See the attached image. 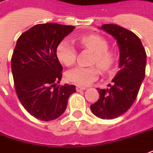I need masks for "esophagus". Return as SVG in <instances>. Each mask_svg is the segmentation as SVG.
<instances>
[{
    "label": "esophagus",
    "instance_id": "obj_1",
    "mask_svg": "<svg viewBox=\"0 0 153 153\" xmlns=\"http://www.w3.org/2000/svg\"><path fill=\"white\" fill-rule=\"evenodd\" d=\"M76 91H81L86 90L87 88H86L85 87H82V86H76Z\"/></svg>",
    "mask_w": 153,
    "mask_h": 153
}]
</instances>
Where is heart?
Instances as JSON below:
<instances>
[{
  "label": "heart",
  "instance_id": "heart-1",
  "mask_svg": "<svg viewBox=\"0 0 153 153\" xmlns=\"http://www.w3.org/2000/svg\"><path fill=\"white\" fill-rule=\"evenodd\" d=\"M78 44L83 49L93 52L91 64L97 65L103 71H107L112 67L115 62V54L112 51L108 50V43L106 39L97 35H88L80 37ZM56 53L59 62L66 66H71L76 61V52L74 46L66 40L60 42ZM99 73L100 71L96 66H76L67 71L66 77L71 82L87 86L98 77Z\"/></svg>",
  "mask_w": 153,
  "mask_h": 153
}]
</instances>
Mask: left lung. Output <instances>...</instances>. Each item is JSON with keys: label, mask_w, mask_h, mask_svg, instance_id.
I'll return each mask as SVG.
<instances>
[{"label": "left lung", "mask_w": 153, "mask_h": 153, "mask_svg": "<svg viewBox=\"0 0 153 153\" xmlns=\"http://www.w3.org/2000/svg\"><path fill=\"white\" fill-rule=\"evenodd\" d=\"M101 29L117 40L120 70L109 88H97L100 98L90 108L97 117L114 119L124 114L137 98L145 77L147 54L141 40L131 30L113 24H105Z\"/></svg>", "instance_id": "8db88e82"}]
</instances>
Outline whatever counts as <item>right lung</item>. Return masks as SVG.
I'll use <instances>...</instances> for the list:
<instances>
[{
	"mask_svg": "<svg viewBox=\"0 0 153 153\" xmlns=\"http://www.w3.org/2000/svg\"><path fill=\"white\" fill-rule=\"evenodd\" d=\"M75 26L38 24L19 37L11 56L15 89L22 106L36 118L48 122L65 111L74 85L58 86L62 66L56 56L60 42Z\"/></svg>",
	"mask_w": 153,
	"mask_h": 153,
	"instance_id": "obj_1",
	"label": "right lung"
}]
</instances>
